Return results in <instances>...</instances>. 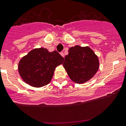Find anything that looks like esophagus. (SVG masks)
Listing matches in <instances>:
<instances>
[{"instance_id":"1","label":"esophagus","mask_w":126,"mask_h":126,"mask_svg":"<svg viewBox=\"0 0 126 126\" xmlns=\"http://www.w3.org/2000/svg\"><path fill=\"white\" fill-rule=\"evenodd\" d=\"M60 54H61V56H63V57L64 58V54H63V52H61Z\"/></svg>"}]
</instances>
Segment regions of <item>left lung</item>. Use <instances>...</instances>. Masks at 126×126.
Wrapping results in <instances>:
<instances>
[{"mask_svg":"<svg viewBox=\"0 0 126 126\" xmlns=\"http://www.w3.org/2000/svg\"><path fill=\"white\" fill-rule=\"evenodd\" d=\"M63 66L73 82L82 84L94 76L100 63L98 56L90 47L77 45L69 48Z\"/></svg>","mask_w":126,"mask_h":126,"instance_id":"obj_1","label":"left lung"}]
</instances>
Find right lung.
<instances>
[{
  "instance_id": "right-lung-1",
  "label": "right lung",
  "mask_w": 126,
  "mask_h": 126,
  "mask_svg": "<svg viewBox=\"0 0 126 126\" xmlns=\"http://www.w3.org/2000/svg\"><path fill=\"white\" fill-rule=\"evenodd\" d=\"M63 62V58L56 50L50 52L43 47L35 48L20 59L18 71L26 83L40 88L50 82L55 68Z\"/></svg>"
}]
</instances>
